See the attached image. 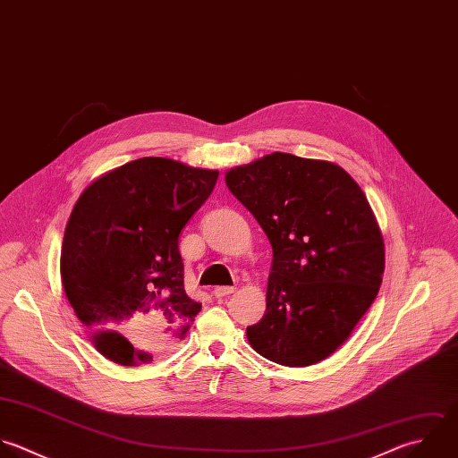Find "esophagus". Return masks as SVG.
<instances>
[{
    "label": "esophagus",
    "mask_w": 458,
    "mask_h": 458,
    "mask_svg": "<svg viewBox=\"0 0 458 458\" xmlns=\"http://www.w3.org/2000/svg\"><path fill=\"white\" fill-rule=\"evenodd\" d=\"M232 293H235V287L221 285V287H216V289H214V296H216V298H223V296H228V294H232Z\"/></svg>",
    "instance_id": "34e87169"
}]
</instances>
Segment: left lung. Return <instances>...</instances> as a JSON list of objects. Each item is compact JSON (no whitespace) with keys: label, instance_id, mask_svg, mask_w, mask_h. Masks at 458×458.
<instances>
[{"label":"left lung","instance_id":"8db88e82","mask_svg":"<svg viewBox=\"0 0 458 458\" xmlns=\"http://www.w3.org/2000/svg\"><path fill=\"white\" fill-rule=\"evenodd\" d=\"M225 180L273 248L266 314L246 330L251 348L289 368L325 360L382 285L384 239L366 194L337 164L280 151Z\"/></svg>","mask_w":458,"mask_h":458}]
</instances>
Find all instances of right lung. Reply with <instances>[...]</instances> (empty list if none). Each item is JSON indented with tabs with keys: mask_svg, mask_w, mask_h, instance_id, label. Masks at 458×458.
I'll return each mask as SVG.
<instances>
[{
	"mask_svg": "<svg viewBox=\"0 0 458 458\" xmlns=\"http://www.w3.org/2000/svg\"><path fill=\"white\" fill-rule=\"evenodd\" d=\"M217 176L144 157L80 194L64 232L60 276L76 318L108 360L151 362L189 332L201 303L185 293L178 237Z\"/></svg>",
	"mask_w": 458,
	"mask_h": 458,
	"instance_id": "add662e5",
	"label": "right lung"
}]
</instances>
